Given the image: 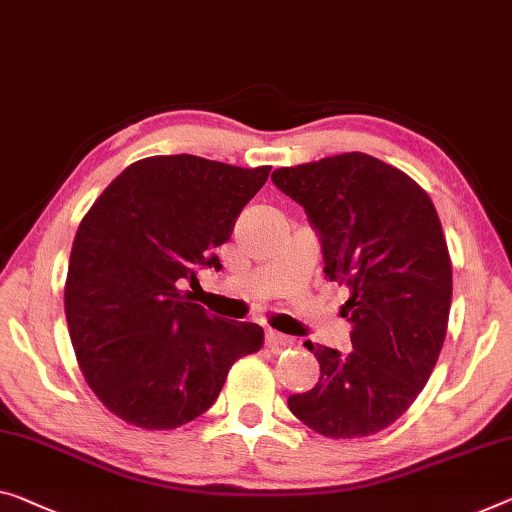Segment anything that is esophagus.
Listing matches in <instances>:
<instances>
[{"mask_svg":"<svg viewBox=\"0 0 512 512\" xmlns=\"http://www.w3.org/2000/svg\"><path fill=\"white\" fill-rule=\"evenodd\" d=\"M265 345H267V348H270V350L288 348V345H293V338L286 336V334L274 332V329H267V332H265Z\"/></svg>","mask_w":512,"mask_h":512,"instance_id":"1","label":"esophagus"}]
</instances>
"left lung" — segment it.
<instances>
[{
    "instance_id": "8db88e82",
    "label": "left lung",
    "mask_w": 512,
    "mask_h": 512,
    "mask_svg": "<svg viewBox=\"0 0 512 512\" xmlns=\"http://www.w3.org/2000/svg\"><path fill=\"white\" fill-rule=\"evenodd\" d=\"M274 185L320 235L325 277L348 288V355L311 341L320 380L288 398L304 426L332 439L368 437L407 412L442 352L453 270L426 190L391 164L343 153L283 167Z\"/></svg>"
}]
</instances>
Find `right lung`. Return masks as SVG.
<instances>
[{"mask_svg": "<svg viewBox=\"0 0 512 512\" xmlns=\"http://www.w3.org/2000/svg\"><path fill=\"white\" fill-rule=\"evenodd\" d=\"M272 167L242 169L196 155L130 164L86 212L70 251L64 306L77 364L109 412L171 430L215 403L263 327L208 316L185 283L222 263L215 247Z\"/></svg>", "mask_w": 512, "mask_h": 512, "instance_id": "right-lung-1", "label": "right lung"}]
</instances>
